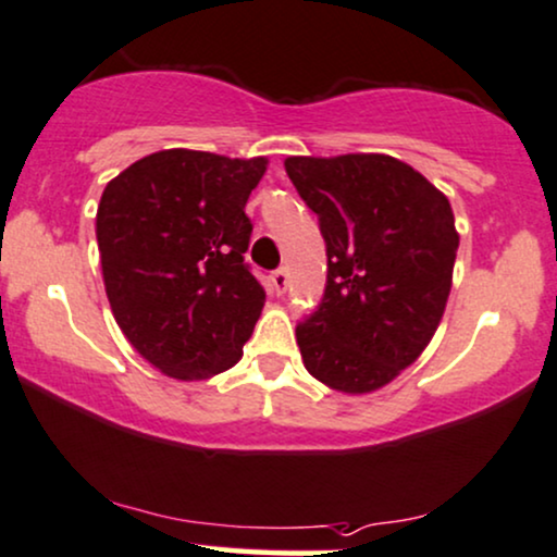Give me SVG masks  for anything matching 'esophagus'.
<instances>
[{
    "mask_svg": "<svg viewBox=\"0 0 557 557\" xmlns=\"http://www.w3.org/2000/svg\"><path fill=\"white\" fill-rule=\"evenodd\" d=\"M287 285H290V274H287V270L272 272V287L277 296H283V293L287 290Z\"/></svg>",
    "mask_w": 557,
    "mask_h": 557,
    "instance_id": "1",
    "label": "esophagus"
}]
</instances>
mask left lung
Returning a JSON list of instances; mask_svg holds the SVG:
<instances>
[{
    "instance_id": "left-lung-1",
    "label": "left lung",
    "mask_w": 557,
    "mask_h": 557,
    "mask_svg": "<svg viewBox=\"0 0 557 557\" xmlns=\"http://www.w3.org/2000/svg\"><path fill=\"white\" fill-rule=\"evenodd\" d=\"M326 240V290L296 330L306 371L371 394L423 355L444 319L459 233L446 194L384 152L285 158Z\"/></svg>"
}]
</instances>
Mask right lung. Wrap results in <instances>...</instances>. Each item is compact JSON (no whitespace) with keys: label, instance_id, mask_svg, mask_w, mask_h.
<instances>
[{"label":"right lung","instance_id":"1","mask_svg":"<svg viewBox=\"0 0 557 557\" xmlns=\"http://www.w3.org/2000/svg\"><path fill=\"white\" fill-rule=\"evenodd\" d=\"M270 160L160 150L106 184L96 214L113 319L150 366L205 381L240 360L264 308L244 207Z\"/></svg>","mask_w":557,"mask_h":557}]
</instances>
